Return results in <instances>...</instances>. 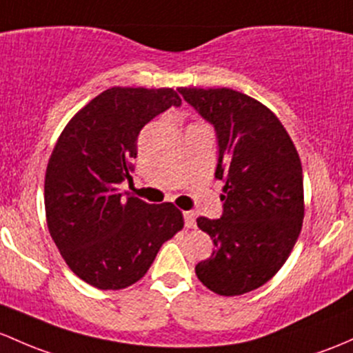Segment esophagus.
Returning a JSON list of instances; mask_svg holds the SVG:
<instances>
[{
	"label": "esophagus",
	"mask_w": 353,
	"mask_h": 353,
	"mask_svg": "<svg viewBox=\"0 0 353 353\" xmlns=\"http://www.w3.org/2000/svg\"><path fill=\"white\" fill-rule=\"evenodd\" d=\"M184 225H186V228H194L196 226L194 213H191V211H184Z\"/></svg>",
	"instance_id": "34e87169"
}]
</instances>
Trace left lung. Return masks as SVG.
Listing matches in <instances>:
<instances>
[{"mask_svg":"<svg viewBox=\"0 0 353 353\" xmlns=\"http://www.w3.org/2000/svg\"><path fill=\"white\" fill-rule=\"evenodd\" d=\"M218 135L216 179L223 216H199L214 250L196 276L220 296H240L272 279L303 228L304 189L298 150L279 118L257 99L230 88H179Z\"/></svg>","mask_w":353,"mask_h":353,"instance_id":"8db88e82","label":"left lung"}]
</instances>
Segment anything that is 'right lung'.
Returning a JSON list of instances; mask_svg holds the SVG:
<instances>
[{
    "instance_id": "add662e5",
    "label": "right lung",
    "mask_w": 353,
    "mask_h": 353,
    "mask_svg": "<svg viewBox=\"0 0 353 353\" xmlns=\"http://www.w3.org/2000/svg\"><path fill=\"white\" fill-rule=\"evenodd\" d=\"M181 98L172 88L114 86L92 98L62 130L47 164L46 218L69 269L118 291L147 274L162 243L184 226L172 203L148 205L120 192L132 179L139 133Z\"/></svg>"
}]
</instances>
